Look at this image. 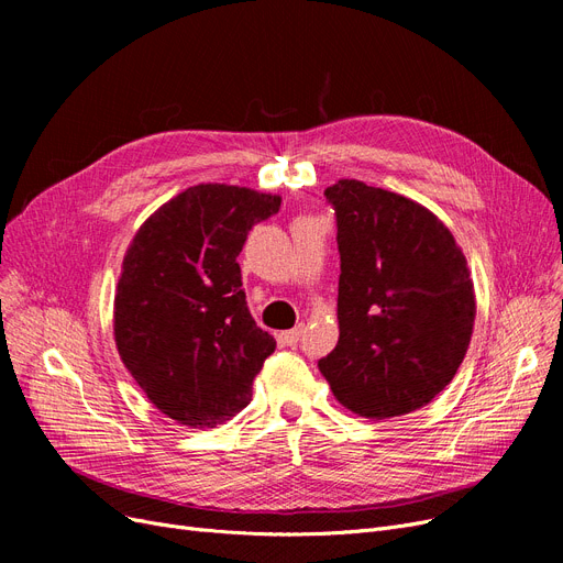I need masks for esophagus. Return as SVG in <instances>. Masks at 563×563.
Here are the masks:
<instances>
[{
    "label": "esophagus",
    "mask_w": 563,
    "mask_h": 563,
    "mask_svg": "<svg viewBox=\"0 0 563 563\" xmlns=\"http://www.w3.org/2000/svg\"><path fill=\"white\" fill-rule=\"evenodd\" d=\"M301 335H303V327H297V329L280 333V340H283V344H287V346H297L299 340H301Z\"/></svg>",
    "instance_id": "1"
}]
</instances>
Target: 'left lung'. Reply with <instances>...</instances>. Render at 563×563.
Masks as SVG:
<instances>
[{"instance_id":"left-lung-1","label":"left lung","mask_w":563,"mask_h":563,"mask_svg":"<svg viewBox=\"0 0 563 563\" xmlns=\"http://www.w3.org/2000/svg\"><path fill=\"white\" fill-rule=\"evenodd\" d=\"M338 221L340 340L319 372L356 416L427 406L461 367L475 287L452 232L420 202L340 180L323 191Z\"/></svg>"}]
</instances>
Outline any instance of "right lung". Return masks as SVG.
I'll return each instance as SVG.
<instances>
[{
  "label": "right lung",
  "instance_id": "right-lung-1",
  "mask_svg": "<svg viewBox=\"0 0 563 563\" xmlns=\"http://www.w3.org/2000/svg\"><path fill=\"white\" fill-rule=\"evenodd\" d=\"M278 210L280 196L196 185L134 234L113 335L139 388L170 420L210 429L249 406L276 340L251 317L236 255L249 230Z\"/></svg>",
  "mask_w": 563,
  "mask_h": 563
}]
</instances>
